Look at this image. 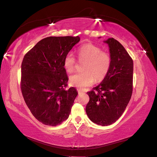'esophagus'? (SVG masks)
<instances>
[{
  "label": "esophagus",
  "instance_id": "34e87169",
  "mask_svg": "<svg viewBox=\"0 0 157 157\" xmlns=\"http://www.w3.org/2000/svg\"><path fill=\"white\" fill-rule=\"evenodd\" d=\"M78 94H82L83 92H82L80 90H79V89H78Z\"/></svg>",
  "mask_w": 157,
  "mask_h": 157
}]
</instances>
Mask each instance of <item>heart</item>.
I'll use <instances>...</instances> for the list:
<instances>
[{
    "instance_id": "obj_1",
    "label": "heart",
    "mask_w": 157,
    "mask_h": 157,
    "mask_svg": "<svg viewBox=\"0 0 157 157\" xmlns=\"http://www.w3.org/2000/svg\"><path fill=\"white\" fill-rule=\"evenodd\" d=\"M78 58L80 62H85L82 67L83 72L71 75L69 83L79 88L89 86L94 81L100 82L103 80L111 67V55L91 43L83 45L78 49ZM75 66V58L72 53L69 52L63 59V67L70 73L74 71Z\"/></svg>"
}]
</instances>
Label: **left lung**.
<instances>
[{
    "mask_svg": "<svg viewBox=\"0 0 157 157\" xmlns=\"http://www.w3.org/2000/svg\"><path fill=\"white\" fill-rule=\"evenodd\" d=\"M109 47L112 64L102 82L87 93L88 118L101 126L113 124L121 117L133 93V59L121 43L113 38L105 41Z\"/></svg>",
    "mask_w": 157,
    "mask_h": 157,
    "instance_id": "obj_1",
    "label": "left lung"
}]
</instances>
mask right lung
<instances>
[{"label": "right lung", "mask_w": 157, "mask_h": 157, "mask_svg": "<svg viewBox=\"0 0 157 157\" xmlns=\"http://www.w3.org/2000/svg\"><path fill=\"white\" fill-rule=\"evenodd\" d=\"M79 40L78 36H49L23 58L21 93L32 114L45 125L54 127L69 118L78 92L73 87L66 89L69 79L63 59Z\"/></svg>", "instance_id": "right-lung-1"}]
</instances>
